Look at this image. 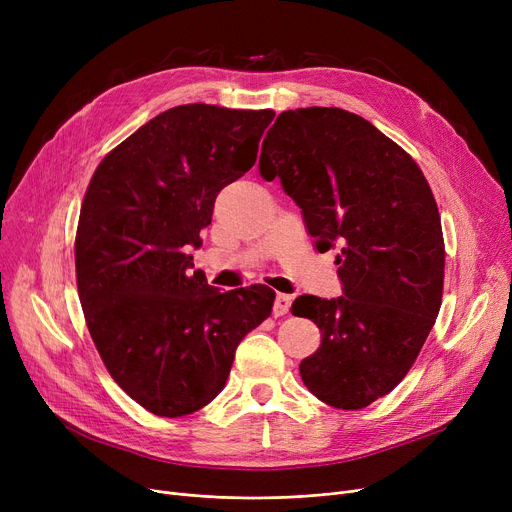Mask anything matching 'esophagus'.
<instances>
[{
	"label": "esophagus",
	"instance_id": "34e87169",
	"mask_svg": "<svg viewBox=\"0 0 512 512\" xmlns=\"http://www.w3.org/2000/svg\"><path fill=\"white\" fill-rule=\"evenodd\" d=\"M290 305H292V297H288V294H278L274 301V315L276 317L286 315L290 311Z\"/></svg>",
	"mask_w": 512,
	"mask_h": 512
}]
</instances>
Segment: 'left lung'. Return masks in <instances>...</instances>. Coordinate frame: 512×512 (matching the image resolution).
Listing matches in <instances>:
<instances>
[{
    "mask_svg": "<svg viewBox=\"0 0 512 512\" xmlns=\"http://www.w3.org/2000/svg\"><path fill=\"white\" fill-rule=\"evenodd\" d=\"M259 174L280 178L319 253L340 249L342 297L303 294L292 303L321 332L301 378L326 405L363 409L405 378L442 305L444 238L432 188L371 122L317 105L276 118Z\"/></svg>",
    "mask_w": 512,
    "mask_h": 512,
    "instance_id": "obj_1",
    "label": "left lung"
}]
</instances>
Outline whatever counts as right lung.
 I'll list each match as a JSON object with an SVG mask.
<instances>
[{"mask_svg":"<svg viewBox=\"0 0 512 512\" xmlns=\"http://www.w3.org/2000/svg\"><path fill=\"white\" fill-rule=\"evenodd\" d=\"M272 110L188 103L132 132L95 170L76 230V284L97 351L116 384L159 417L205 407L236 346L276 292H220L193 274L191 249L222 188L247 174Z\"/></svg>","mask_w":512,"mask_h":512,"instance_id":"add662e5","label":"right lung"}]
</instances>
